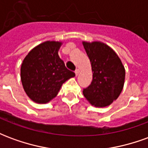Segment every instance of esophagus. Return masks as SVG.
Here are the masks:
<instances>
[{"label": "esophagus", "mask_w": 148, "mask_h": 148, "mask_svg": "<svg viewBox=\"0 0 148 148\" xmlns=\"http://www.w3.org/2000/svg\"><path fill=\"white\" fill-rule=\"evenodd\" d=\"M79 73H80V70H79V69H77V70L75 71V74L77 76V75L79 74Z\"/></svg>", "instance_id": "34e87169"}]
</instances>
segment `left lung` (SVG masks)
<instances>
[{
    "label": "left lung",
    "mask_w": 148,
    "mask_h": 148,
    "mask_svg": "<svg viewBox=\"0 0 148 148\" xmlns=\"http://www.w3.org/2000/svg\"><path fill=\"white\" fill-rule=\"evenodd\" d=\"M90 60L93 81L82 91L90 105L103 108L111 105L124 88L125 69L112 49L101 41H82Z\"/></svg>",
    "instance_id": "8db88e82"
}]
</instances>
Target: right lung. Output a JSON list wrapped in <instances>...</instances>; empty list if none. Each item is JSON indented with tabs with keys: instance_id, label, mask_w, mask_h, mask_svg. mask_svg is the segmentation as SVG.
<instances>
[{
	"instance_id": "1",
	"label": "right lung",
	"mask_w": 148,
	"mask_h": 148,
	"mask_svg": "<svg viewBox=\"0 0 148 148\" xmlns=\"http://www.w3.org/2000/svg\"><path fill=\"white\" fill-rule=\"evenodd\" d=\"M61 41H45L32 49L24 58L21 68L22 86L34 102L46 104L51 101L62 84L74 77L58 56Z\"/></svg>"
}]
</instances>
